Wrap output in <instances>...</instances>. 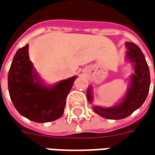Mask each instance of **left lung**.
Segmentation results:
<instances>
[{
	"label": "left lung",
	"instance_id": "8db88e82",
	"mask_svg": "<svg viewBox=\"0 0 155 155\" xmlns=\"http://www.w3.org/2000/svg\"><path fill=\"white\" fill-rule=\"evenodd\" d=\"M127 58L134 68V74L131 76L127 91L120 104L112 107L104 108L94 105L93 111L104 119L121 120L131 115L140 108L147 97L150 87V72L141 50L134 43H127ZM87 99L93 101L91 87L87 89Z\"/></svg>",
	"mask_w": 155,
	"mask_h": 155
}]
</instances>
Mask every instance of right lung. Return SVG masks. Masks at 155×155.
<instances>
[{
	"label": "right lung",
	"instance_id": "right-lung-1",
	"mask_svg": "<svg viewBox=\"0 0 155 155\" xmlns=\"http://www.w3.org/2000/svg\"><path fill=\"white\" fill-rule=\"evenodd\" d=\"M28 44L19 49L13 58L8 76L12 103L21 115L37 123L59 119L65 107L66 97L77 77L53 86L43 84L28 58Z\"/></svg>",
	"mask_w": 155,
	"mask_h": 155
}]
</instances>
